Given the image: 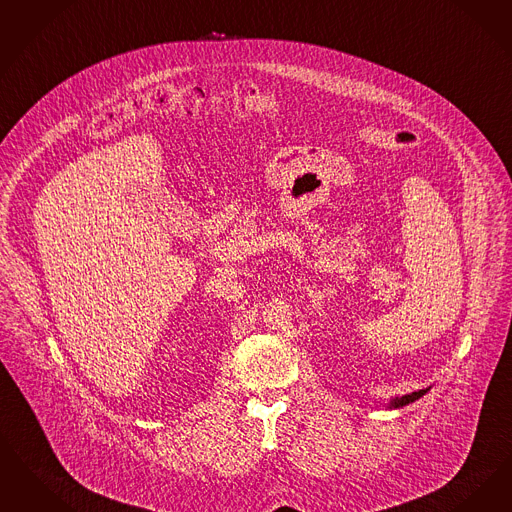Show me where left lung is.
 I'll return each mask as SVG.
<instances>
[{
    "mask_svg": "<svg viewBox=\"0 0 512 512\" xmlns=\"http://www.w3.org/2000/svg\"><path fill=\"white\" fill-rule=\"evenodd\" d=\"M425 392H427V389L415 390V392H411V394H406V396L394 398V400L390 402V406H392V408H402V406H406V404H411V402L419 400V398H421V396H423Z\"/></svg>",
    "mask_w": 512,
    "mask_h": 512,
    "instance_id": "1",
    "label": "left lung"
}]
</instances>
